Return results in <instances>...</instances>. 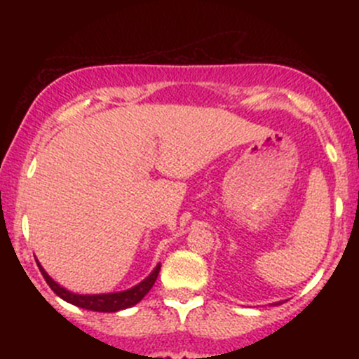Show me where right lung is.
I'll list each match as a JSON object with an SVG mask.
<instances>
[{"mask_svg":"<svg viewBox=\"0 0 359 359\" xmlns=\"http://www.w3.org/2000/svg\"><path fill=\"white\" fill-rule=\"evenodd\" d=\"M36 262H38V260H36ZM38 267L39 271H41L45 281L48 283V287L52 288L60 299L66 300V302L72 304V306L83 307V309L97 311V313H116V311L128 309V307L135 306V304H139L140 300L149 293L151 288H153L154 281H156L161 264H158V266L154 267V271L146 278V280L140 281V283L135 285V287L128 288V290L114 292V293H97V295H81V293L69 292L64 287H60L59 283H55V281L48 276V273L43 269L39 262H38Z\"/></svg>","mask_w":359,"mask_h":359,"instance_id":"right-lung-1","label":"right lung"}]
</instances>
